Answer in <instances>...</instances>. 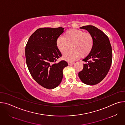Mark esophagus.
<instances>
[{"mask_svg":"<svg viewBox=\"0 0 125 125\" xmlns=\"http://www.w3.org/2000/svg\"><path fill=\"white\" fill-rule=\"evenodd\" d=\"M74 62H68V65H72V64H74Z\"/></svg>","mask_w":125,"mask_h":125,"instance_id":"esophagus-1","label":"esophagus"}]
</instances>
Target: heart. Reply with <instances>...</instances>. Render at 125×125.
I'll use <instances>...</instances> for the list:
<instances>
[{
	"label": "heart",
	"instance_id": "b5f03b06",
	"mask_svg": "<svg viewBox=\"0 0 125 125\" xmlns=\"http://www.w3.org/2000/svg\"><path fill=\"white\" fill-rule=\"evenodd\" d=\"M57 46L59 51L63 54L69 50H72L64 55L67 60H73L80 57L83 58L91 52L94 40L89 33L77 29L67 31L63 36H59L57 40Z\"/></svg>",
	"mask_w": 125,
	"mask_h": 125
}]
</instances>
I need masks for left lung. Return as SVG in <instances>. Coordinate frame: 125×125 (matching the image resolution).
<instances>
[{"mask_svg": "<svg viewBox=\"0 0 125 125\" xmlns=\"http://www.w3.org/2000/svg\"><path fill=\"white\" fill-rule=\"evenodd\" d=\"M80 28L87 30L92 36L93 48L82 61L85 62L78 76L85 84L93 85L101 82L107 74L112 62V50L108 36L101 30L92 25Z\"/></svg>", "mask_w": 125, "mask_h": 125, "instance_id": "left-lung-1", "label": "left lung"}]
</instances>
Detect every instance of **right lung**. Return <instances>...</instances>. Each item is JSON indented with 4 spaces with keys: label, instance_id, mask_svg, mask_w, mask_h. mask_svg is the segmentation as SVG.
Listing matches in <instances>:
<instances>
[{
    "label": "right lung",
    "instance_id": "1",
    "mask_svg": "<svg viewBox=\"0 0 125 125\" xmlns=\"http://www.w3.org/2000/svg\"><path fill=\"white\" fill-rule=\"evenodd\" d=\"M62 27L41 28L30 37L25 48L26 62L34 79L47 89L57 87L63 77L67 62H57L62 54L57 46L58 38L63 32Z\"/></svg>",
    "mask_w": 125,
    "mask_h": 125
}]
</instances>
